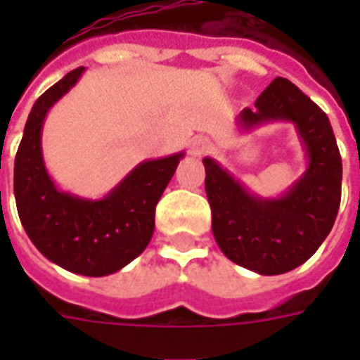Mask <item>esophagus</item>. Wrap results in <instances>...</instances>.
Here are the masks:
<instances>
[{"mask_svg": "<svg viewBox=\"0 0 360 360\" xmlns=\"http://www.w3.org/2000/svg\"><path fill=\"white\" fill-rule=\"evenodd\" d=\"M207 149H209L207 138H196V140H192L191 153L194 155V157H200V155H203Z\"/></svg>", "mask_w": 360, "mask_h": 360, "instance_id": "esophagus-1", "label": "esophagus"}]
</instances>
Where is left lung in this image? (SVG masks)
<instances>
[{"mask_svg": "<svg viewBox=\"0 0 360 360\" xmlns=\"http://www.w3.org/2000/svg\"><path fill=\"white\" fill-rule=\"evenodd\" d=\"M265 121L295 123L308 168L284 196L250 194L213 158H203L213 236L233 263L259 274L299 267L333 230L342 196V158L323 110L285 78H274L254 108L239 115L240 129Z\"/></svg>", "mask_w": 360, "mask_h": 360, "instance_id": "1", "label": "left lung"}]
</instances>
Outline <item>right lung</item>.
Listing matches in <instances>:
<instances>
[{
    "mask_svg": "<svg viewBox=\"0 0 360 360\" xmlns=\"http://www.w3.org/2000/svg\"><path fill=\"white\" fill-rule=\"evenodd\" d=\"M82 72L84 67L70 70L33 104L14 158V198L20 222L42 256L70 273L106 276L146 250L155 207L185 153L138 164L103 200L59 191L42 160L41 130L48 110Z\"/></svg>",
    "mask_w": 360,
    "mask_h": 360,
    "instance_id": "add662e5",
    "label": "right lung"
}]
</instances>
